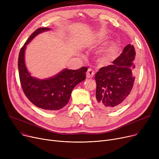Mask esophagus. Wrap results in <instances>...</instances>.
I'll return each mask as SVG.
<instances>
[{
	"mask_svg": "<svg viewBox=\"0 0 159 159\" xmlns=\"http://www.w3.org/2000/svg\"><path fill=\"white\" fill-rule=\"evenodd\" d=\"M95 72L91 69H88L87 73H86V77L87 78H91L94 76Z\"/></svg>",
	"mask_w": 159,
	"mask_h": 159,
	"instance_id": "obj_1",
	"label": "esophagus"
}]
</instances>
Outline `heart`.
<instances>
[{"label":"heart","instance_id":"b5f03b06","mask_svg":"<svg viewBox=\"0 0 159 159\" xmlns=\"http://www.w3.org/2000/svg\"><path fill=\"white\" fill-rule=\"evenodd\" d=\"M116 48V45L115 43H111L110 46L106 49V52L107 53H111L115 51Z\"/></svg>","mask_w":159,"mask_h":159}]
</instances>
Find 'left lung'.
Instances as JSON below:
<instances>
[{
	"mask_svg": "<svg viewBox=\"0 0 159 159\" xmlns=\"http://www.w3.org/2000/svg\"><path fill=\"white\" fill-rule=\"evenodd\" d=\"M135 54L134 46L128 44L113 64L102 67L95 74V102L100 108L115 110L130 97L135 79Z\"/></svg>",
	"mask_w": 159,
	"mask_h": 159,
	"instance_id": "1",
	"label": "left lung"
}]
</instances>
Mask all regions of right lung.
<instances>
[{
    "label": "right lung",
    "mask_w": 159,
    "mask_h": 159,
    "mask_svg": "<svg viewBox=\"0 0 159 159\" xmlns=\"http://www.w3.org/2000/svg\"><path fill=\"white\" fill-rule=\"evenodd\" d=\"M48 30L49 28H38L28 39L19 52L18 68L22 90L30 101L45 111H55L68 104L73 89L86 79L88 68L82 67L77 70L65 69L48 79L40 80L31 76L24 62L26 45L39 33Z\"/></svg>",
    "instance_id": "obj_1"
}]
</instances>
